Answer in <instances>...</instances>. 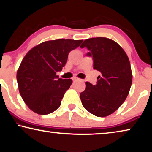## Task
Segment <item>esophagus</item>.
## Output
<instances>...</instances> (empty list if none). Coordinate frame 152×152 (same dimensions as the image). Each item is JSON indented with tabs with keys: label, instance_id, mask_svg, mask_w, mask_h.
<instances>
[{
	"label": "esophagus",
	"instance_id": "esophagus-1",
	"mask_svg": "<svg viewBox=\"0 0 152 152\" xmlns=\"http://www.w3.org/2000/svg\"><path fill=\"white\" fill-rule=\"evenodd\" d=\"M72 80H73V81H77V80H78L79 78H77V77H74V78H72Z\"/></svg>",
	"mask_w": 152,
	"mask_h": 152
}]
</instances>
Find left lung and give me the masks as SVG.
I'll use <instances>...</instances> for the list:
<instances>
[{
  "label": "left lung",
  "instance_id": "obj_1",
  "mask_svg": "<svg viewBox=\"0 0 152 152\" xmlns=\"http://www.w3.org/2000/svg\"><path fill=\"white\" fill-rule=\"evenodd\" d=\"M87 48L93 59V68L99 71L96 84L88 82L80 96L83 107L96 117H104L120 107L129 92L132 72L128 56L121 46L106 37L90 38L80 45Z\"/></svg>",
  "mask_w": 152,
  "mask_h": 152
}]
</instances>
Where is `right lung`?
I'll list each match as a JSON object with an SVG mask.
<instances>
[{"instance_id": "obj_1", "label": "right lung", "mask_w": 152, "mask_h": 152, "mask_svg": "<svg viewBox=\"0 0 152 152\" xmlns=\"http://www.w3.org/2000/svg\"><path fill=\"white\" fill-rule=\"evenodd\" d=\"M82 41H47L25 55L17 70V80L20 96L32 111L48 115L60 106L72 80L59 78L56 73L65 66L68 53L79 47Z\"/></svg>"}]
</instances>
